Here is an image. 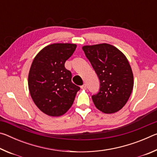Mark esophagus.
Instances as JSON below:
<instances>
[{"mask_svg": "<svg viewBox=\"0 0 157 157\" xmlns=\"http://www.w3.org/2000/svg\"><path fill=\"white\" fill-rule=\"evenodd\" d=\"M80 87H81L82 89H86V85L84 84L82 85V86H81Z\"/></svg>", "mask_w": 157, "mask_h": 157, "instance_id": "1", "label": "esophagus"}]
</instances>
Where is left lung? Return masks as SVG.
Segmentation results:
<instances>
[{
	"instance_id": "8db88e82",
	"label": "left lung",
	"mask_w": 157,
	"mask_h": 157,
	"mask_svg": "<svg viewBox=\"0 0 157 157\" xmlns=\"http://www.w3.org/2000/svg\"><path fill=\"white\" fill-rule=\"evenodd\" d=\"M82 50L100 79L99 92L92 95L95 106L105 113L121 110L134 86V76L127 57L108 44L84 46Z\"/></svg>"
}]
</instances>
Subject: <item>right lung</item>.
<instances>
[{"mask_svg":"<svg viewBox=\"0 0 157 157\" xmlns=\"http://www.w3.org/2000/svg\"><path fill=\"white\" fill-rule=\"evenodd\" d=\"M73 44H53L34 57L28 75V88L34 104L50 116H60L72 106L80 88L71 82L64 63L76 49Z\"/></svg>","mask_w":157,"mask_h":157,"instance_id":"obj_1","label":"right lung"}]
</instances>
